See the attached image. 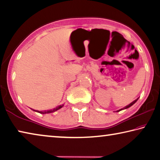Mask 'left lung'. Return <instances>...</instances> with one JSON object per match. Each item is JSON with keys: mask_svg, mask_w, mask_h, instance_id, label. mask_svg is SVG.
I'll return each instance as SVG.
<instances>
[{"mask_svg": "<svg viewBox=\"0 0 160 160\" xmlns=\"http://www.w3.org/2000/svg\"><path fill=\"white\" fill-rule=\"evenodd\" d=\"M138 99H136L135 100H134L133 102H132L131 104H129L128 105H127L126 107H123V108H122V109H119V110H118V111H116V112H120V111H121V110H123V109H128V108H129V107H131L132 105H133L135 102H136L137 101H138Z\"/></svg>", "mask_w": 160, "mask_h": 160, "instance_id": "8db88e82", "label": "left lung"}]
</instances>
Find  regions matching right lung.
I'll return each mask as SVG.
<instances>
[{
    "instance_id": "obj_1",
    "label": "right lung",
    "mask_w": 160,
    "mask_h": 160,
    "mask_svg": "<svg viewBox=\"0 0 160 160\" xmlns=\"http://www.w3.org/2000/svg\"><path fill=\"white\" fill-rule=\"evenodd\" d=\"M63 107V104H62V105H60V106H58V107H56V108H54V109H50V110H47V111H43V112H39V111H37V110H34V111H35V112H38V113H43V114H44V113H53V112H56V111H57V110H58V109H60L61 108H62Z\"/></svg>"
}]
</instances>
